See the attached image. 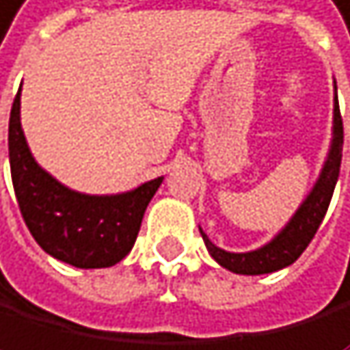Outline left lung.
<instances>
[{
    "label": "left lung",
    "mask_w": 350,
    "mask_h": 350,
    "mask_svg": "<svg viewBox=\"0 0 350 350\" xmlns=\"http://www.w3.org/2000/svg\"><path fill=\"white\" fill-rule=\"evenodd\" d=\"M342 144H345V128H342V115H340V104L336 95L334 139H331V148L323 165V172H320L314 189L309 191V196L303 200V204L298 206V211L292 215L290 222L285 224V228L272 241H268L266 246L250 250V252H226L222 248H217L200 228V235L204 239V246L209 250V255L222 268L235 274H268V272H277L285 266H290V263H294L303 255V250L309 246V241L314 239L320 222L325 219L331 196H334L336 183L340 176Z\"/></svg>",
    "instance_id": "left-lung-1"
}]
</instances>
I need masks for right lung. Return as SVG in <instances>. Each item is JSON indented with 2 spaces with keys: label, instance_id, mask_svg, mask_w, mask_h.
Returning a JSON list of instances; mask_svg holds the SVG:
<instances>
[{
  "label": "right lung",
  "instance_id": "obj_1",
  "mask_svg": "<svg viewBox=\"0 0 350 350\" xmlns=\"http://www.w3.org/2000/svg\"><path fill=\"white\" fill-rule=\"evenodd\" d=\"M8 157L16 202L36 244L76 268H109L133 250L141 219L163 178L115 196L65 187L34 161L21 128V91L8 124Z\"/></svg>",
  "mask_w": 350,
  "mask_h": 350
}]
</instances>
